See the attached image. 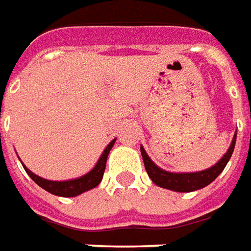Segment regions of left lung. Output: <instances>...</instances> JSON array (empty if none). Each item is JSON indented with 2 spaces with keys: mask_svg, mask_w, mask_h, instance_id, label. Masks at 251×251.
<instances>
[{
  "mask_svg": "<svg viewBox=\"0 0 251 251\" xmlns=\"http://www.w3.org/2000/svg\"><path fill=\"white\" fill-rule=\"evenodd\" d=\"M235 143H236V132L233 134L229 148L226 150V154L223 155V158L217 163H214L209 169H204L201 172H192V173L191 172L190 173H173V172L163 170L151 161V158L148 156L143 146L140 147V151H141L146 170L155 185L161 188H166V190L176 191V192H192V191L204 188L206 185L213 183L219 177V175L224 170L228 161L232 156Z\"/></svg>",
  "mask_w": 251,
  "mask_h": 251,
  "instance_id": "obj_1",
  "label": "left lung"
}]
</instances>
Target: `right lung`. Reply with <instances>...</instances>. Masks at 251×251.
<instances>
[{
    "label": "right lung",
    "mask_w": 251,
    "mask_h": 251,
    "mask_svg": "<svg viewBox=\"0 0 251 251\" xmlns=\"http://www.w3.org/2000/svg\"><path fill=\"white\" fill-rule=\"evenodd\" d=\"M114 139L104 148L103 154L99 158V161L95 165V168L92 169L90 172H88L86 175L81 176V177H76V178H71V180H64V181H53V180H47V178H42L40 176H37L35 173H32L31 170L28 168H25V165H23V168L27 172V175L30 176L32 178L34 183H37L40 185L41 188H44L48 192H50L52 195H57V197H64V198H73L78 197L86 191L92 190L97 187L101 178H103L104 170H105V163H107V158L108 154L111 151L112 146L115 143Z\"/></svg>",
    "instance_id": "right-lung-1"
}]
</instances>
